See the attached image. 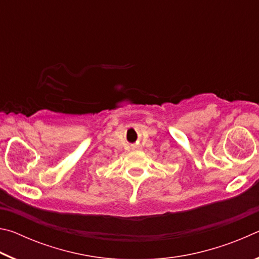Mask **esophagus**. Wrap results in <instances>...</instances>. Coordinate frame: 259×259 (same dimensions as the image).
<instances>
[{
    "label": "esophagus",
    "instance_id": "1",
    "mask_svg": "<svg viewBox=\"0 0 259 259\" xmlns=\"http://www.w3.org/2000/svg\"><path fill=\"white\" fill-rule=\"evenodd\" d=\"M135 148H139V147H135Z\"/></svg>",
    "mask_w": 259,
    "mask_h": 259
}]
</instances>
